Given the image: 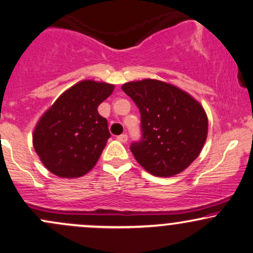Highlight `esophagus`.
Wrapping results in <instances>:
<instances>
[{
    "label": "esophagus",
    "instance_id": "esophagus-1",
    "mask_svg": "<svg viewBox=\"0 0 253 253\" xmlns=\"http://www.w3.org/2000/svg\"><path fill=\"white\" fill-rule=\"evenodd\" d=\"M117 139L120 142H122V143H126V142L127 141V135H126V133H122V135L118 136Z\"/></svg>",
    "mask_w": 253,
    "mask_h": 253
}]
</instances>
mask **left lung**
Segmentation results:
<instances>
[{"mask_svg":"<svg viewBox=\"0 0 253 253\" xmlns=\"http://www.w3.org/2000/svg\"><path fill=\"white\" fill-rule=\"evenodd\" d=\"M122 90L141 112L142 139L130 150L154 176L180 174L199 156L209 120L200 103L177 86L156 79L123 84Z\"/></svg>","mask_w":253,"mask_h":253,"instance_id":"1","label":"left lung"}]
</instances>
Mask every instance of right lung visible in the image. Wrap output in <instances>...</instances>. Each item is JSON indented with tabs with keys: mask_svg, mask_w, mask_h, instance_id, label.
I'll use <instances>...</instances> for the list:
<instances>
[{
	"mask_svg": "<svg viewBox=\"0 0 253 253\" xmlns=\"http://www.w3.org/2000/svg\"><path fill=\"white\" fill-rule=\"evenodd\" d=\"M115 90L109 83L82 80L59 96L33 131V147L52 174L74 179L96 166L110 137L98 105Z\"/></svg>",
	"mask_w": 253,
	"mask_h": 253,
	"instance_id": "add662e5",
	"label": "right lung"
}]
</instances>
